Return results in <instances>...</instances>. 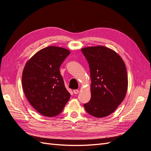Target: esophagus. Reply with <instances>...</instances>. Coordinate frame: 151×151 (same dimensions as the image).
I'll use <instances>...</instances> for the list:
<instances>
[{
  "label": "esophagus",
  "mask_w": 151,
  "mask_h": 151,
  "mask_svg": "<svg viewBox=\"0 0 151 151\" xmlns=\"http://www.w3.org/2000/svg\"><path fill=\"white\" fill-rule=\"evenodd\" d=\"M73 92H74V93L75 94H78L79 93V90L78 89H74V91H73Z\"/></svg>",
  "instance_id": "1"
}]
</instances>
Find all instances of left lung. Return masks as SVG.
I'll list each match as a JSON object with an SVG mask.
<instances>
[{
	"instance_id": "obj_1",
	"label": "left lung",
	"mask_w": 151,
	"mask_h": 151,
	"mask_svg": "<svg viewBox=\"0 0 151 151\" xmlns=\"http://www.w3.org/2000/svg\"><path fill=\"white\" fill-rule=\"evenodd\" d=\"M89 65L90 101L84 104L86 111L96 118L107 116L124 99L128 88L126 66L116 52L104 46L81 49Z\"/></svg>"
}]
</instances>
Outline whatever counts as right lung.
Instances as JSON below:
<instances>
[{
	"label": "right lung",
	"mask_w": 151,
	"mask_h": 151,
	"mask_svg": "<svg viewBox=\"0 0 151 151\" xmlns=\"http://www.w3.org/2000/svg\"><path fill=\"white\" fill-rule=\"evenodd\" d=\"M70 53L62 47H47L36 52L24 67V94L31 106L45 116L59 115L70 98L59 70Z\"/></svg>",
	"instance_id": "right-lung-1"
}]
</instances>
